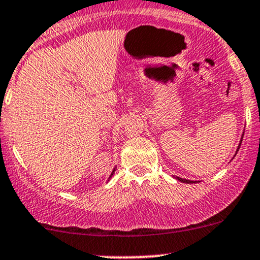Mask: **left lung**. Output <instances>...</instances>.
<instances>
[{"mask_svg": "<svg viewBox=\"0 0 260 260\" xmlns=\"http://www.w3.org/2000/svg\"><path fill=\"white\" fill-rule=\"evenodd\" d=\"M239 147H241V145H238V149H239ZM237 152H238V150H237ZM175 179H178V180H179V181H181V182H186V184H191V182H196V181L186 180V179H181V178H178V176H176Z\"/></svg>", "mask_w": 260, "mask_h": 260, "instance_id": "obj_1", "label": "left lung"}]
</instances>
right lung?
<instances>
[{"label": "right lung", "instance_id": "add662e5", "mask_svg": "<svg viewBox=\"0 0 260 260\" xmlns=\"http://www.w3.org/2000/svg\"><path fill=\"white\" fill-rule=\"evenodd\" d=\"M115 172H116V169H113V172H112V174H111V176L113 175V173H115ZM111 176H110V178H111Z\"/></svg>", "mask_w": 260, "mask_h": 260}]
</instances>
